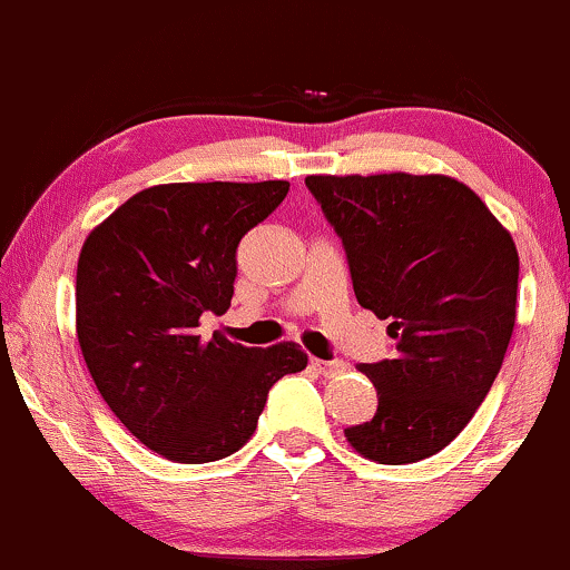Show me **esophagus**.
I'll return each instance as SVG.
<instances>
[{"mask_svg":"<svg viewBox=\"0 0 570 570\" xmlns=\"http://www.w3.org/2000/svg\"><path fill=\"white\" fill-rule=\"evenodd\" d=\"M309 363H312L314 371H317L320 376H325V379H333V376H338V373L346 371L344 360H320V357H312Z\"/></svg>","mask_w":570,"mask_h":570,"instance_id":"esophagus-1","label":"esophagus"}]
</instances>
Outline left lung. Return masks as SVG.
I'll return each instance as SVG.
<instances>
[{"label":"left lung","instance_id":"obj_1","mask_svg":"<svg viewBox=\"0 0 570 570\" xmlns=\"http://www.w3.org/2000/svg\"><path fill=\"white\" fill-rule=\"evenodd\" d=\"M350 261L354 296L390 320L392 360L360 365L376 416L344 430L379 464L430 459L470 424L514 327L520 258L510 232L456 178L306 176Z\"/></svg>","mask_w":570,"mask_h":570}]
</instances>
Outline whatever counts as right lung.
I'll return each instance as SVG.
<instances>
[{
	"mask_svg": "<svg viewBox=\"0 0 570 570\" xmlns=\"http://www.w3.org/2000/svg\"><path fill=\"white\" fill-rule=\"evenodd\" d=\"M287 189V180L151 186L85 239L77 338L87 371L114 416L159 456H232L256 432L272 386L306 367L293 341L258 350L197 333L205 312L229 309L239 239Z\"/></svg>",
	"mask_w": 570,
	"mask_h": 570,
	"instance_id": "right-lung-1",
	"label": "right lung"
}]
</instances>
